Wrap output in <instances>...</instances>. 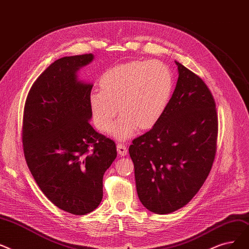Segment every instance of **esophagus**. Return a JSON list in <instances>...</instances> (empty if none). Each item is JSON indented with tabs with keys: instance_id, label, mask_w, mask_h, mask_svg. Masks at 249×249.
Returning <instances> with one entry per match:
<instances>
[{
	"instance_id": "34e87169",
	"label": "esophagus",
	"mask_w": 249,
	"mask_h": 249,
	"mask_svg": "<svg viewBox=\"0 0 249 249\" xmlns=\"http://www.w3.org/2000/svg\"><path fill=\"white\" fill-rule=\"evenodd\" d=\"M116 148H117V153L120 154L121 156H125L126 154H127V148H126L125 145L118 143V144L116 145Z\"/></svg>"
}]
</instances>
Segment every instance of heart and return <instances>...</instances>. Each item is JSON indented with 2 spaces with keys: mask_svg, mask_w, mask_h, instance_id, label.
Here are the masks:
<instances>
[{
  "mask_svg": "<svg viewBox=\"0 0 249 249\" xmlns=\"http://www.w3.org/2000/svg\"><path fill=\"white\" fill-rule=\"evenodd\" d=\"M99 88L89 96L93 122L99 131L107 132L118 106L122 115L110 134L124 140L136 128L148 131L158 124L170 103L174 77L160 61H133L106 70L99 79Z\"/></svg>",
  "mask_w": 249,
  "mask_h": 249,
  "instance_id": "b5f03b06",
  "label": "heart"
}]
</instances>
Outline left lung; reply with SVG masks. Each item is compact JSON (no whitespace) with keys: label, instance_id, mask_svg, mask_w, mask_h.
Here are the masks:
<instances>
[{"label":"left lung","instance_id":"obj_1","mask_svg":"<svg viewBox=\"0 0 249 249\" xmlns=\"http://www.w3.org/2000/svg\"><path fill=\"white\" fill-rule=\"evenodd\" d=\"M175 64L179 76L167 109L128 149L141 203L161 215L191 202L207 179L217 151L215 99L202 79Z\"/></svg>","mask_w":249,"mask_h":249}]
</instances>
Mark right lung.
<instances>
[{
  "label": "right lung",
  "mask_w": 249,
  "mask_h": 249,
  "mask_svg": "<svg viewBox=\"0 0 249 249\" xmlns=\"http://www.w3.org/2000/svg\"><path fill=\"white\" fill-rule=\"evenodd\" d=\"M92 53L58 58L32 84L23 112L27 166L41 192L61 210L86 215L102 199V179L117 156L115 143L89 124L91 84L77 71Z\"/></svg>",
  "instance_id": "obj_1"
}]
</instances>
